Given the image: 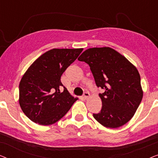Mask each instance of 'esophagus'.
<instances>
[{
  "label": "esophagus",
  "instance_id": "1",
  "mask_svg": "<svg viewBox=\"0 0 158 158\" xmlns=\"http://www.w3.org/2000/svg\"><path fill=\"white\" fill-rule=\"evenodd\" d=\"M89 97H90V94H89V93H88V92H85V93H84L83 98L85 99V100H86V99H88V98H89Z\"/></svg>",
  "mask_w": 158,
  "mask_h": 158
}]
</instances>
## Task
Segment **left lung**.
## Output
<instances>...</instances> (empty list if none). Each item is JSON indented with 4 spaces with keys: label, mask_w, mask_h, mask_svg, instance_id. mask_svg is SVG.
Listing matches in <instances>:
<instances>
[{
    "label": "left lung",
    "mask_w": 158,
    "mask_h": 158,
    "mask_svg": "<svg viewBox=\"0 0 158 158\" xmlns=\"http://www.w3.org/2000/svg\"><path fill=\"white\" fill-rule=\"evenodd\" d=\"M77 60L88 64L96 85L105 89L99 94L102 109L100 113L94 114L95 119L107 128L115 129L127 124L143 97L137 68L109 47L86 49Z\"/></svg>",
    "instance_id": "left-lung-1"
}]
</instances>
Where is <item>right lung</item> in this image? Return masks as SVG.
<instances>
[{"mask_svg": "<svg viewBox=\"0 0 158 158\" xmlns=\"http://www.w3.org/2000/svg\"><path fill=\"white\" fill-rule=\"evenodd\" d=\"M83 49H50L27 69L19 83V102L30 120L44 126L55 124L77 101L67 88L60 90V78Z\"/></svg>", "mask_w": 158, "mask_h": 158, "instance_id": "right-lung-1", "label": "right lung"}]
</instances>
